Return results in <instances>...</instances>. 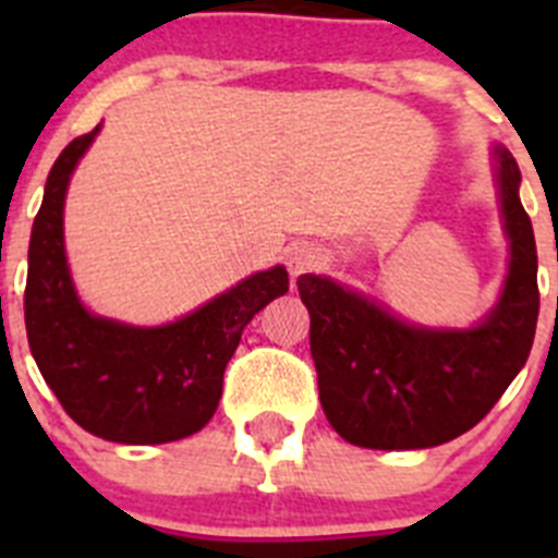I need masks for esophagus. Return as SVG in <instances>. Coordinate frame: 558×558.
<instances>
[{"label": "esophagus", "mask_w": 558, "mask_h": 558, "mask_svg": "<svg viewBox=\"0 0 558 558\" xmlns=\"http://www.w3.org/2000/svg\"><path fill=\"white\" fill-rule=\"evenodd\" d=\"M327 265V251L315 243H295L293 248L288 251V270L293 279H299L302 274H310V270H318Z\"/></svg>", "instance_id": "esophagus-1"}]
</instances>
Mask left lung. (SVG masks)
Segmentation results:
<instances>
[{
	"instance_id": "8db88e82",
	"label": "left lung",
	"mask_w": 558,
	"mask_h": 558,
	"mask_svg": "<svg viewBox=\"0 0 558 558\" xmlns=\"http://www.w3.org/2000/svg\"><path fill=\"white\" fill-rule=\"evenodd\" d=\"M509 274L500 299L466 329L418 327L329 276L299 279L310 352L329 425L368 450H425L472 430L529 360L539 315L536 243L520 204V167L495 145Z\"/></svg>"
}]
</instances>
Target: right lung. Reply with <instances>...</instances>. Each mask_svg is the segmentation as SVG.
Instances as JSON below:
<instances>
[{
    "label": "right lung",
    "mask_w": 558,
    "mask_h": 558,
    "mask_svg": "<svg viewBox=\"0 0 558 558\" xmlns=\"http://www.w3.org/2000/svg\"><path fill=\"white\" fill-rule=\"evenodd\" d=\"M97 133L100 125L69 142L47 175L27 251L29 352L83 430L117 445H167L215 416L226 363L251 318L288 293V270H259L161 327L88 313L69 274L63 204L69 179Z\"/></svg>",
    "instance_id": "1"
}]
</instances>
